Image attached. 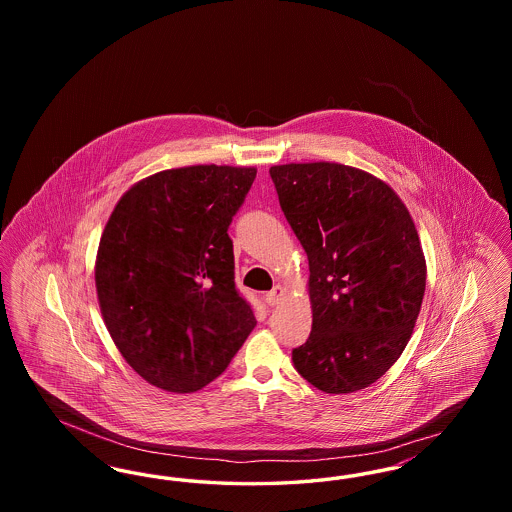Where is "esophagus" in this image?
Instances as JSON below:
<instances>
[{"mask_svg": "<svg viewBox=\"0 0 512 512\" xmlns=\"http://www.w3.org/2000/svg\"><path fill=\"white\" fill-rule=\"evenodd\" d=\"M284 295H286V290H284L282 286H274V288H272V290H270V292L265 295V299H267V303L270 305V307H274V305L282 303Z\"/></svg>", "mask_w": 512, "mask_h": 512, "instance_id": "1", "label": "esophagus"}]
</instances>
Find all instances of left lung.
<instances>
[{"label":"left lung","instance_id":"1","mask_svg":"<svg viewBox=\"0 0 512 512\" xmlns=\"http://www.w3.org/2000/svg\"><path fill=\"white\" fill-rule=\"evenodd\" d=\"M280 207L309 257L311 336L295 370L324 393L365 390L411 340L426 259L399 195L340 163L270 167Z\"/></svg>","mask_w":512,"mask_h":512}]
</instances>
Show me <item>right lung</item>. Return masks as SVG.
Instances as JSON below:
<instances>
[{"label":"right lung","instance_id":"1","mask_svg":"<svg viewBox=\"0 0 512 512\" xmlns=\"http://www.w3.org/2000/svg\"><path fill=\"white\" fill-rule=\"evenodd\" d=\"M255 174L228 165L155 172L122 195L105 224L101 317L124 361L161 390L205 388L257 324L234 284L228 236Z\"/></svg>","mask_w":512,"mask_h":512}]
</instances>
